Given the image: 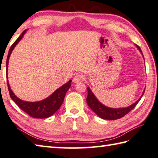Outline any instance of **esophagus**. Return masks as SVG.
I'll return each mask as SVG.
<instances>
[{
    "label": "esophagus",
    "instance_id": "1",
    "mask_svg": "<svg viewBox=\"0 0 158 158\" xmlns=\"http://www.w3.org/2000/svg\"><path fill=\"white\" fill-rule=\"evenodd\" d=\"M84 80H85L84 75H82V74H77L76 76H75L73 81L74 82H76V83H77V82H80L83 81Z\"/></svg>",
    "mask_w": 158,
    "mask_h": 158
}]
</instances>
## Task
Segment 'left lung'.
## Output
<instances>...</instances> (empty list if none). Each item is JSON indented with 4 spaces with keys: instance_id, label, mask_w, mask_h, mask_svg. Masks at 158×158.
<instances>
[{
    "instance_id": "8db88e82",
    "label": "left lung",
    "mask_w": 158,
    "mask_h": 158,
    "mask_svg": "<svg viewBox=\"0 0 158 158\" xmlns=\"http://www.w3.org/2000/svg\"><path fill=\"white\" fill-rule=\"evenodd\" d=\"M137 46V48L139 50L141 53H143L142 52V50L139 48L137 45H135ZM87 92H88V95L87 97V103L89 107L92 109L94 112H95L96 115L98 116L99 117L101 118H103V119H107V120H116L118 119L121 117H123L126 114H128L131 110L134 108V107L137 106V104L139 103L140 99L144 94V91L142 93V95L141 96V97L138 99V100L132 104L131 106H130L127 107H122V108H111V107H108L106 106H104L103 104H102L100 101H99L95 95L94 94L92 91L90 89L89 87H87Z\"/></svg>"
}]
</instances>
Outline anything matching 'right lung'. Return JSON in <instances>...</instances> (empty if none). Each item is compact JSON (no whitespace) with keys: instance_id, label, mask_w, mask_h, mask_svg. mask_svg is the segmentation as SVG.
I'll use <instances>...</instances> for the list:
<instances>
[{"instance_id":"1","label":"right lung","mask_w":158,"mask_h":158,"mask_svg":"<svg viewBox=\"0 0 158 158\" xmlns=\"http://www.w3.org/2000/svg\"><path fill=\"white\" fill-rule=\"evenodd\" d=\"M27 31V30H25L24 31L21 33V35L19 36V37L16 40L15 43L11 46L9 50V52L7 55V58L6 61V72H7V70H8V62H9V59L10 55L12 53L14 48L17 45V44L21 41L23 38L25 33ZM71 81L70 80L66 84L63 85L60 88H58L57 90L52 94L48 97L44 99L42 101H37V102H28L24 101L19 98L11 89L9 82L7 80V87L9 89L10 96L11 98L12 99L14 102L23 110V112L27 113V114L30 115L31 117L36 118H48L55 114L58 110L60 109V106L64 99V96L66 93L69 90L71 87Z\"/></svg>"}]
</instances>
